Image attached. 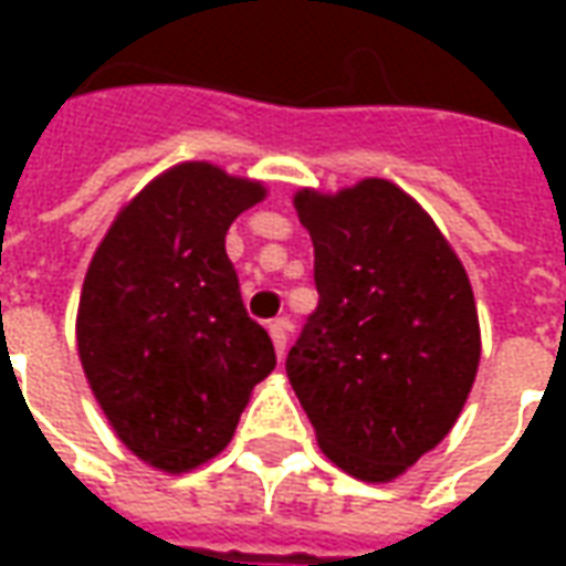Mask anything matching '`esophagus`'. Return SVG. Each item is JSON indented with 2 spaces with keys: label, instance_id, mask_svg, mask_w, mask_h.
Returning a JSON list of instances; mask_svg holds the SVG:
<instances>
[{
  "label": "esophagus",
  "instance_id": "esophagus-1",
  "mask_svg": "<svg viewBox=\"0 0 566 566\" xmlns=\"http://www.w3.org/2000/svg\"><path fill=\"white\" fill-rule=\"evenodd\" d=\"M270 336H272V343H275V352H279V357H282L284 348H287V339H291V321L287 318L270 321Z\"/></svg>",
  "mask_w": 566,
  "mask_h": 566
}]
</instances>
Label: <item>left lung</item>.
Returning <instances> with one entry per match:
<instances>
[{
	"mask_svg": "<svg viewBox=\"0 0 566 566\" xmlns=\"http://www.w3.org/2000/svg\"><path fill=\"white\" fill-rule=\"evenodd\" d=\"M318 308L284 369L324 454L388 482L461 416L479 367L470 279L416 199L381 178L336 197L300 190Z\"/></svg>",
	"mask_w": 566,
	"mask_h": 566,
	"instance_id": "obj_1",
	"label": "left lung"
}]
</instances>
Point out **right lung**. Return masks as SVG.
<instances>
[{
    "instance_id": "add662e5",
    "label": "right lung",
    "mask_w": 566,
    "mask_h": 566,
    "mask_svg": "<svg viewBox=\"0 0 566 566\" xmlns=\"http://www.w3.org/2000/svg\"><path fill=\"white\" fill-rule=\"evenodd\" d=\"M260 199L258 181L181 163L117 214L84 279L81 367L124 446L166 473L214 458L275 369L223 248Z\"/></svg>"
}]
</instances>
